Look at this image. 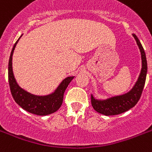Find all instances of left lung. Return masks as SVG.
<instances>
[{"mask_svg": "<svg viewBox=\"0 0 152 152\" xmlns=\"http://www.w3.org/2000/svg\"><path fill=\"white\" fill-rule=\"evenodd\" d=\"M133 36L135 38L137 44L140 48L141 59H142V69L139 78L134 88L129 93L123 95L112 97L106 101H97L91 95V104L93 106L94 109L101 114L105 115H115L126 112L135 106L141 96L146 80L148 65H147L146 55L144 48L137 37L135 34H133Z\"/></svg>", "mask_w": 152, "mask_h": 152, "instance_id": "obj_1", "label": "left lung"}]
</instances>
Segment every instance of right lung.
<instances>
[{"instance_id":"add662e5","label":"right lung","mask_w":152,"mask_h":152,"mask_svg":"<svg viewBox=\"0 0 152 152\" xmlns=\"http://www.w3.org/2000/svg\"><path fill=\"white\" fill-rule=\"evenodd\" d=\"M19 40V39H18ZM18 40L15 42L10 55L8 62V83H9L10 91L14 98L15 102L27 112L37 115H47L56 112L61 107L63 102V96L68 85L73 79L72 77H67L61 82L55 92L52 94L45 97L30 94L26 91L18 87L12 72V55L14 52L15 48Z\"/></svg>"}]
</instances>
